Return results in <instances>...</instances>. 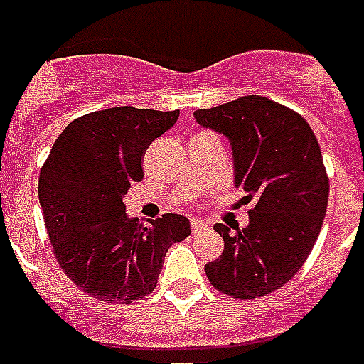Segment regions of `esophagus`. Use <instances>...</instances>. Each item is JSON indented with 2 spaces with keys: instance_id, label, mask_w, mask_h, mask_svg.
<instances>
[{
  "instance_id": "obj_1",
  "label": "esophagus",
  "mask_w": 364,
  "mask_h": 364,
  "mask_svg": "<svg viewBox=\"0 0 364 364\" xmlns=\"http://www.w3.org/2000/svg\"><path fill=\"white\" fill-rule=\"evenodd\" d=\"M191 231L193 232H199L203 231V229H206V223L205 222H200V220H191Z\"/></svg>"
}]
</instances>
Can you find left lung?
I'll list each match as a JSON object with an SVG mask.
<instances>
[{
    "label": "left lung",
    "mask_w": 364,
    "mask_h": 364,
    "mask_svg": "<svg viewBox=\"0 0 364 364\" xmlns=\"http://www.w3.org/2000/svg\"><path fill=\"white\" fill-rule=\"evenodd\" d=\"M193 114L231 141L235 184L255 200L248 228L214 225L225 248L205 264L206 278L232 299L264 297L297 274L323 225L329 176L319 142L299 112L263 95Z\"/></svg>",
    "instance_id": "8db88e82"
}]
</instances>
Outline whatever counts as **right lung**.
I'll return each instance as SVG.
<instances>
[{
    "instance_id": "right-lung-1",
    "label": "right lung",
    "mask_w": 364,
    "mask_h": 364,
    "mask_svg": "<svg viewBox=\"0 0 364 364\" xmlns=\"http://www.w3.org/2000/svg\"><path fill=\"white\" fill-rule=\"evenodd\" d=\"M178 110L114 107L73 120L39 173V203L52 252L69 280L101 301L133 302L158 284L165 254L190 237V222L164 214L142 225L124 196L144 176L148 146Z\"/></svg>"
}]
</instances>
